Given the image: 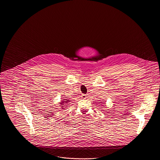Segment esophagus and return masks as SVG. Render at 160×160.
I'll return each mask as SVG.
<instances>
[{
	"mask_svg": "<svg viewBox=\"0 0 160 160\" xmlns=\"http://www.w3.org/2000/svg\"><path fill=\"white\" fill-rule=\"evenodd\" d=\"M82 98L83 99H85V98H86V95L85 94H82Z\"/></svg>",
	"mask_w": 160,
	"mask_h": 160,
	"instance_id": "1",
	"label": "esophagus"
}]
</instances>
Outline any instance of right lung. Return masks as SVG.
I'll use <instances>...</instances> for the list:
<instances>
[{"label":"right lung","mask_w":160,"mask_h":160,"mask_svg":"<svg viewBox=\"0 0 160 160\" xmlns=\"http://www.w3.org/2000/svg\"><path fill=\"white\" fill-rule=\"evenodd\" d=\"M66 100V101H65L64 100ZM69 101L70 100H68V99H63V101H62V102H60V104H61V106H62V108H62V107H63L64 106H63L64 105V104H65V103H68V102H69Z\"/></svg>","instance_id":"1"}]
</instances>
